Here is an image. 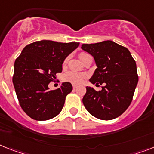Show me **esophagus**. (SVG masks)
<instances>
[{"label":"esophagus","instance_id":"1","mask_svg":"<svg viewBox=\"0 0 154 154\" xmlns=\"http://www.w3.org/2000/svg\"><path fill=\"white\" fill-rule=\"evenodd\" d=\"M77 86L76 85H73V89H76V88H77Z\"/></svg>","mask_w":154,"mask_h":154}]
</instances>
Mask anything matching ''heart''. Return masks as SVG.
<instances>
[{
  "mask_svg": "<svg viewBox=\"0 0 154 154\" xmlns=\"http://www.w3.org/2000/svg\"><path fill=\"white\" fill-rule=\"evenodd\" d=\"M89 55V54L86 52H81L79 54V57L81 59V60L83 58H85V56ZM67 59H65L64 63H66ZM86 78V75L85 73H77V72H67L64 74L63 76V79L64 81H68V82H70L72 84H75V85H78V84L82 83L85 79Z\"/></svg>",
  "mask_w": 154,
  "mask_h": 154,
  "instance_id": "1",
  "label": "heart"
}]
</instances>
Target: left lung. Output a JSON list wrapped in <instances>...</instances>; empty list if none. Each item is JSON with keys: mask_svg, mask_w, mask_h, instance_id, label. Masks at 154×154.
Returning <instances> with one entry per match:
<instances>
[{"mask_svg": "<svg viewBox=\"0 0 154 154\" xmlns=\"http://www.w3.org/2000/svg\"><path fill=\"white\" fill-rule=\"evenodd\" d=\"M81 48L91 54L96 63L90 81L104 85L99 91L86 87L84 106L90 114L100 120L117 118L130 106L138 84L135 59L127 48L112 41L84 44Z\"/></svg>", "mask_w": 154, "mask_h": 154, "instance_id": "8db88e82", "label": "left lung"}]
</instances>
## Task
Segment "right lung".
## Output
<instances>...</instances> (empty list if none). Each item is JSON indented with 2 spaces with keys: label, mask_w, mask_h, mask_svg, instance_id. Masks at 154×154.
I'll use <instances>...</instances> for the list:
<instances>
[{
  "label": "right lung",
  "mask_w": 154,
  "mask_h": 154,
  "mask_svg": "<svg viewBox=\"0 0 154 154\" xmlns=\"http://www.w3.org/2000/svg\"><path fill=\"white\" fill-rule=\"evenodd\" d=\"M78 45V42L35 41L26 45L15 59L14 88L19 105L29 117L47 121L61 112L72 85L64 82L59 88L49 90L48 84L61 73L64 59Z\"/></svg>",
  "instance_id": "add662e5"
}]
</instances>
